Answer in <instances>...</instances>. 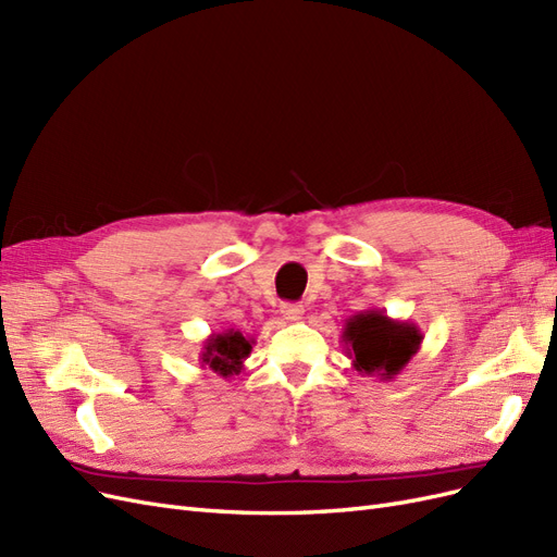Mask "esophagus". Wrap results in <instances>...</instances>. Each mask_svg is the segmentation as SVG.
I'll return each instance as SVG.
<instances>
[{
    "label": "esophagus",
    "instance_id": "34e87169",
    "mask_svg": "<svg viewBox=\"0 0 557 557\" xmlns=\"http://www.w3.org/2000/svg\"><path fill=\"white\" fill-rule=\"evenodd\" d=\"M281 313L285 320H299L301 315H305V309H301L299 305H283Z\"/></svg>",
    "mask_w": 557,
    "mask_h": 557
}]
</instances>
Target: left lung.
I'll return each mask as SVG.
<instances>
[{
	"label": "left lung",
	"instance_id": "obj_1",
	"mask_svg": "<svg viewBox=\"0 0 557 557\" xmlns=\"http://www.w3.org/2000/svg\"><path fill=\"white\" fill-rule=\"evenodd\" d=\"M342 339L358 374L393 381L423 344V332L407 320L367 309L346 320Z\"/></svg>",
	"mask_w": 557,
	"mask_h": 557
}]
</instances>
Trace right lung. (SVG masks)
I'll use <instances>...</instances> for the list:
<instances>
[{
	"label": "right lung",
	"mask_w": 557,
	"mask_h": 557,
	"mask_svg": "<svg viewBox=\"0 0 557 557\" xmlns=\"http://www.w3.org/2000/svg\"><path fill=\"white\" fill-rule=\"evenodd\" d=\"M252 344L256 342L248 339V336H244L239 330L213 332L199 352L201 367L211 369L213 374L223 379L237 376L242 374L244 360L250 356Z\"/></svg>",
	"instance_id": "add662e5"
}]
</instances>
